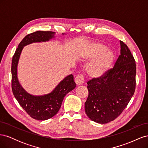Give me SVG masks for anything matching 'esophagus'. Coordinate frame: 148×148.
<instances>
[{"instance_id": "34e87169", "label": "esophagus", "mask_w": 148, "mask_h": 148, "mask_svg": "<svg viewBox=\"0 0 148 148\" xmlns=\"http://www.w3.org/2000/svg\"><path fill=\"white\" fill-rule=\"evenodd\" d=\"M75 82L77 86H79V85H82L84 83V77L83 75H78L77 76V77L75 78Z\"/></svg>"}]
</instances>
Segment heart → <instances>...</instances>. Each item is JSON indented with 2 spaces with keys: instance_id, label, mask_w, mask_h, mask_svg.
<instances>
[{
  "instance_id": "b5f03b06",
  "label": "heart",
  "mask_w": 148,
  "mask_h": 148,
  "mask_svg": "<svg viewBox=\"0 0 148 148\" xmlns=\"http://www.w3.org/2000/svg\"><path fill=\"white\" fill-rule=\"evenodd\" d=\"M107 50V47L104 44H93L91 53L83 58L85 62L94 60L88 65L86 70L88 76L90 78L99 79L103 78L112 66L115 56L112 51Z\"/></svg>"
}]
</instances>
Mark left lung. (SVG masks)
Returning <instances> with one entry per match:
<instances>
[{
    "mask_svg": "<svg viewBox=\"0 0 148 148\" xmlns=\"http://www.w3.org/2000/svg\"><path fill=\"white\" fill-rule=\"evenodd\" d=\"M120 55L113 69L104 77L89 81V95L84 108L88 117L96 123L113 121L122 112L134 95L136 64L128 46L120 41Z\"/></svg>",
    "mask_w": 148,
    "mask_h": 148,
    "instance_id": "8db88e82",
    "label": "left lung"
}]
</instances>
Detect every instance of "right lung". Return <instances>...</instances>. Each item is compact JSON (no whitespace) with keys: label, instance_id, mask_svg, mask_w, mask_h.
Segmentation results:
<instances>
[{"label":"right lung","instance_id":"obj_1","mask_svg":"<svg viewBox=\"0 0 148 148\" xmlns=\"http://www.w3.org/2000/svg\"><path fill=\"white\" fill-rule=\"evenodd\" d=\"M55 34L56 33L52 31H38L28 34L20 42L12 58L11 71L13 95L30 117L38 120H46L57 114L65 95L76 87L73 76H66L51 92L35 96L28 93L21 86L18 78L17 67L21 51L25 46L34 42L49 41L55 38Z\"/></svg>","mask_w":148,"mask_h":148}]
</instances>
